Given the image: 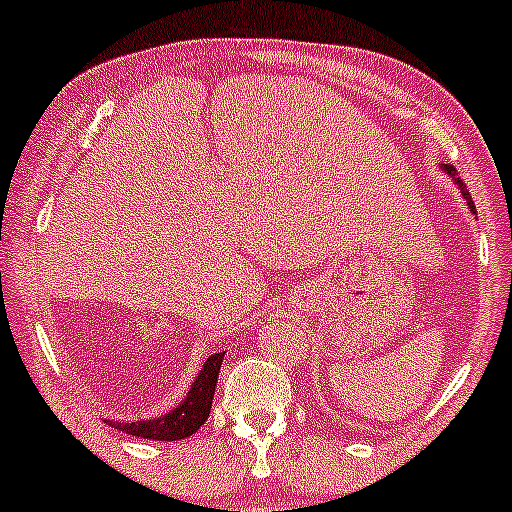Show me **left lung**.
Here are the masks:
<instances>
[{"instance_id":"obj_1","label":"left lung","mask_w":512,"mask_h":512,"mask_svg":"<svg viewBox=\"0 0 512 512\" xmlns=\"http://www.w3.org/2000/svg\"><path fill=\"white\" fill-rule=\"evenodd\" d=\"M445 172L449 174V177H452V179H454V184H457V187H459V189H462V196H464L466 206H469V211H471V213H476V206H474V201H471V196H469V192H466V187H464V182H462V179H459V177H457V170H454V167H452V165H445Z\"/></svg>"}]
</instances>
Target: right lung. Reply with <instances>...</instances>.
Instances as JSON below:
<instances>
[{
  "label": "right lung",
  "instance_id": "obj_1",
  "mask_svg": "<svg viewBox=\"0 0 512 512\" xmlns=\"http://www.w3.org/2000/svg\"><path fill=\"white\" fill-rule=\"evenodd\" d=\"M223 355L226 352H216L204 362L201 372L196 374L192 389H189L187 398L172 408L170 413L160 415L155 420H136V423H121V420H106L114 430L126 432V435L143 437V440H184V437L194 435L201 425L206 423L211 413L213 391L218 384V372H221Z\"/></svg>",
  "mask_w": 512,
  "mask_h": 512
}]
</instances>
